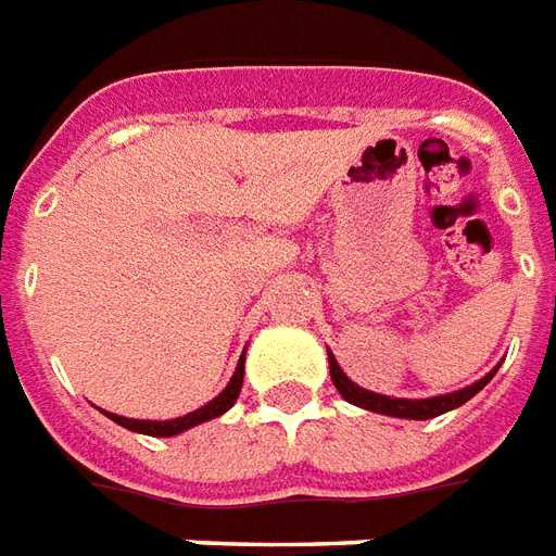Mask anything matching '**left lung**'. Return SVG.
<instances>
[{
  "label": "left lung",
  "instance_id": "obj_1",
  "mask_svg": "<svg viewBox=\"0 0 556 556\" xmlns=\"http://www.w3.org/2000/svg\"><path fill=\"white\" fill-rule=\"evenodd\" d=\"M497 371V368H495ZM495 371H489L483 380L471 382L466 389H459L454 394H442V397H427V401H404V397H386V394H374L359 389L356 382L348 380V374L341 371L339 362L332 359L330 353V377L336 382V389L339 394L348 401V404H356L362 409H371V413H382V415H394V418H415V421H427V418H435V415L447 413V409H456V406H463L466 401H471L483 386H486Z\"/></svg>",
  "mask_w": 556,
  "mask_h": 556
}]
</instances>
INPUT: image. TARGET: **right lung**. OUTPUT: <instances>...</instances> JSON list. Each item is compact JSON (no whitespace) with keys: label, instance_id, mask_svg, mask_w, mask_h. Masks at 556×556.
<instances>
[{"label":"right lung","instance_id":"1","mask_svg":"<svg viewBox=\"0 0 556 556\" xmlns=\"http://www.w3.org/2000/svg\"><path fill=\"white\" fill-rule=\"evenodd\" d=\"M241 382H244V356L238 362L236 374H232V380L226 386L224 392L217 394L212 404H205L203 409H197V413H188L182 418H174V421H135V418H123V415H111V421H117L126 430H135V433H147V435H176L188 430V427H197L208 421V418H217V415H224L229 406L238 401V392H241Z\"/></svg>","mask_w":556,"mask_h":556}]
</instances>
